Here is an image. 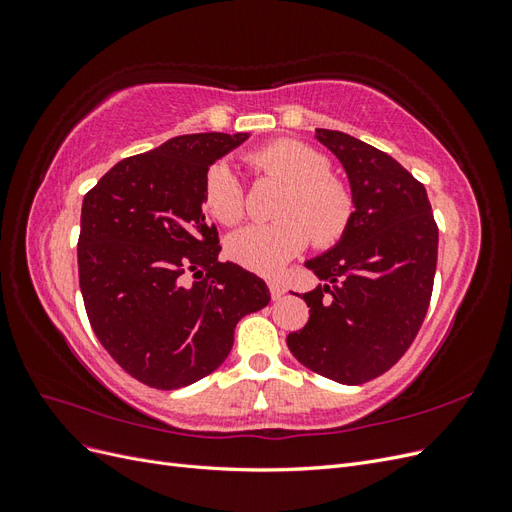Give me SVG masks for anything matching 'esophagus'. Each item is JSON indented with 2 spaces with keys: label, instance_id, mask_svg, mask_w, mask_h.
I'll return each instance as SVG.
<instances>
[{
  "label": "esophagus",
  "instance_id": "esophagus-1",
  "mask_svg": "<svg viewBox=\"0 0 512 512\" xmlns=\"http://www.w3.org/2000/svg\"><path fill=\"white\" fill-rule=\"evenodd\" d=\"M269 290H271V297H273V301L282 299L284 294H286L284 284H282V282H277V280H271V282H269Z\"/></svg>",
  "mask_w": 512,
  "mask_h": 512
}]
</instances>
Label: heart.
I'll return each mask as SVG.
<instances>
[{
    "label": "heart",
    "mask_w": 512,
    "mask_h": 512,
    "mask_svg": "<svg viewBox=\"0 0 512 512\" xmlns=\"http://www.w3.org/2000/svg\"><path fill=\"white\" fill-rule=\"evenodd\" d=\"M258 177L284 183L273 224H250L226 239V254L237 265L256 273L280 271L305 250L312 237L316 247H331L344 237L352 220V196L329 173L322 153L297 141L280 138L245 156ZM205 209L222 224H237L245 213L243 185L228 162H215L203 183Z\"/></svg>",
    "instance_id": "obj_1"
}]
</instances>
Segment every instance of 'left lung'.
Here are the masks:
<instances>
[{"instance_id":"left-lung-1","label":"left lung","mask_w":512,"mask_h":512,"mask_svg":"<svg viewBox=\"0 0 512 512\" xmlns=\"http://www.w3.org/2000/svg\"><path fill=\"white\" fill-rule=\"evenodd\" d=\"M316 141L342 162L352 220L327 252L305 260L318 284L303 294L309 320L286 337L294 359L339 384L391 369L421 329L438 262V226L425 185L389 153L337 130Z\"/></svg>"}]
</instances>
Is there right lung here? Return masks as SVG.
<instances>
[{
  "label": "right lung",
  "instance_id": "add662e5",
  "mask_svg": "<svg viewBox=\"0 0 512 512\" xmlns=\"http://www.w3.org/2000/svg\"><path fill=\"white\" fill-rule=\"evenodd\" d=\"M247 138L175 136L117 162L83 198L79 284L89 322L108 354L153 389L209 376L237 322L271 301L260 277L218 260V230L203 213L209 166Z\"/></svg>",
  "mask_w": 512,
  "mask_h": 512
}]
</instances>
